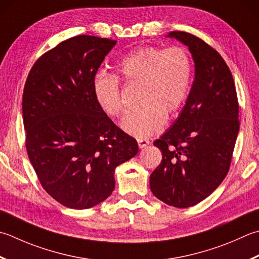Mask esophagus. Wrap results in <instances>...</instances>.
Returning a JSON list of instances; mask_svg holds the SVG:
<instances>
[{
    "label": "esophagus",
    "mask_w": 259,
    "mask_h": 259,
    "mask_svg": "<svg viewBox=\"0 0 259 259\" xmlns=\"http://www.w3.org/2000/svg\"><path fill=\"white\" fill-rule=\"evenodd\" d=\"M150 144V141L149 140H146V139H138V146H139V148L140 149H143V148H145V147H147Z\"/></svg>",
    "instance_id": "1"
}]
</instances>
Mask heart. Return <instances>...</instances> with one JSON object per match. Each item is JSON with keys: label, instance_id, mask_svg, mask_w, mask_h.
<instances>
[{"label": "heart", "instance_id": "1", "mask_svg": "<svg viewBox=\"0 0 259 259\" xmlns=\"http://www.w3.org/2000/svg\"><path fill=\"white\" fill-rule=\"evenodd\" d=\"M115 77L125 85L139 86L137 106L140 109L126 115L121 128L136 138H147L163 129L165 115L169 118L183 104L191 78L190 57L180 47L139 48L116 64ZM93 95L110 118L123 112L115 78L99 75L93 83Z\"/></svg>", "mask_w": 259, "mask_h": 259}]
</instances>
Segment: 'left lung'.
Instances as JSON below:
<instances>
[{
  "mask_svg": "<svg viewBox=\"0 0 259 259\" xmlns=\"http://www.w3.org/2000/svg\"><path fill=\"white\" fill-rule=\"evenodd\" d=\"M166 37L189 48L195 73L183 109L154 143L163 159L149 184L164 203L189 207L225 180L239 133V106L230 69L217 50L187 32L171 31Z\"/></svg>",
  "mask_w": 259,
  "mask_h": 259,
  "instance_id": "8db88e82",
  "label": "left lung"
}]
</instances>
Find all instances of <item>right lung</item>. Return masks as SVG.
<instances>
[{"instance_id": "right-lung-1", "label": "right lung", "mask_w": 259, "mask_h": 259, "mask_svg": "<svg viewBox=\"0 0 259 259\" xmlns=\"http://www.w3.org/2000/svg\"><path fill=\"white\" fill-rule=\"evenodd\" d=\"M115 40L76 35L44 54L24 85L22 116L29 159L47 193L69 209L112 194L114 171L138 144L96 104L93 83Z\"/></svg>"}]
</instances>
